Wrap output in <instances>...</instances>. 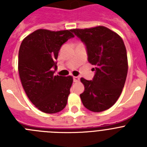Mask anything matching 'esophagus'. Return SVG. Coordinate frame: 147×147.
Here are the masks:
<instances>
[{
	"instance_id": "1",
	"label": "esophagus",
	"mask_w": 147,
	"mask_h": 147,
	"mask_svg": "<svg viewBox=\"0 0 147 147\" xmlns=\"http://www.w3.org/2000/svg\"><path fill=\"white\" fill-rule=\"evenodd\" d=\"M73 80L74 82H77L80 81V77L79 76H73Z\"/></svg>"
}]
</instances>
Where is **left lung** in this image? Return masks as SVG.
Returning <instances> with one entry per match:
<instances>
[{
  "label": "left lung",
  "instance_id": "left-lung-1",
  "mask_svg": "<svg viewBox=\"0 0 147 147\" xmlns=\"http://www.w3.org/2000/svg\"><path fill=\"white\" fill-rule=\"evenodd\" d=\"M85 43L88 60L96 66L92 80L81 78L83 105L93 112L110 108L120 96L128 71L127 50L118 34L105 26L71 29Z\"/></svg>",
  "mask_w": 147,
  "mask_h": 147
}]
</instances>
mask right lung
Masks as SVG:
<instances>
[{
  "label": "right lung",
  "instance_id": "1",
  "mask_svg": "<svg viewBox=\"0 0 147 147\" xmlns=\"http://www.w3.org/2000/svg\"><path fill=\"white\" fill-rule=\"evenodd\" d=\"M74 37L71 30L38 29L23 40L18 54V72L27 96L37 109L56 113L65 107L72 76H54L60 48Z\"/></svg>",
  "mask_w": 147,
  "mask_h": 147
}]
</instances>
